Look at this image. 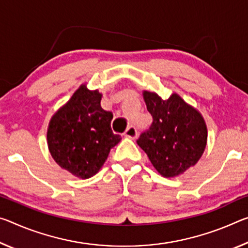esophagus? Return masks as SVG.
I'll use <instances>...</instances> for the list:
<instances>
[{"label":"esophagus","mask_w":248,"mask_h":248,"mask_svg":"<svg viewBox=\"0 0 248 248\" xmlns=\"http://www.w3.org/2000/svg\"><path fill=\"white\" fill-rule=\"evenodd\" d=\"M137 135H138V132H137V129L135 127H132V125H130V127L127 128V130H125V132H124V136L129 139H135Z\"/></svg>","instance_id":"esophagus-1"}]
</instances>
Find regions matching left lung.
<instances>
[{"mask_svg": "<svg viewBox=\"0 0 248 248\" xmlns=\"http://www.w3.org/2000/svg\"><path fill=\"white\" fill-rule=\"evenodd\" d=\"M142 96L153 121L137 143L164 178L183 174L199 162L206 148L207 127L202 113L176 93L168 99L149 90H142Z\"/></svg>", "mask_w": 248, "mask_h": 248, "instance_id": "obj_1", "label": "left lung"}]
</instances>
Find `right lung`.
<instances>
[{"instance_id":"right-lung-1","label":"right lung","mask_w":248,"mask_h":248,"mask_svg":"<svg viewBox=\"0 0 248 248\" xmlns=\"http://www.w3.org/2000/svg\"><path fill=\"white\" fill-rule=\"evenodd\" d=\"M101 97L98 89L81 84L47 127V145L55 162L82 180L99 172L110 150L121 140L112 133V113L101 108Z\"/></svg>"}]
</instances>
